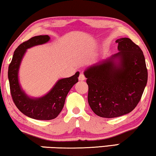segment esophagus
<instances>
[{
    "instance_id": "1",
    "label": "esophagus",
    "mask_w": 156,
    "mask_h": 156,
    "mask_svg": "<svg viewBox=\"0 0 156 156\" xmlns=\"http://www.w3.org/2000/svg\"><path fill=\"white\" fill-rule=\"evenodd\" d=\"M85 79H86V77H85V76L83 74H80V76H79V80L84 81L85 80Z\"/></svg>"
}]
</instances>
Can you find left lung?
Returning <instances> with one entry per match:
<instances>
[{"mask_svg":"<svg viewBox=\"0 0 156 156\" xmlns=\"http://www.w3.org/2000/svg\"><path fill=\"white\" fill-rule=\"evenodd\" d=\"M119 52L84 71L88 102L97 116L115 118L132 112L141 99L148 70L141 49L127 37L116 40Z\"/></svg>","mask_w":156,"mask_h":156,"instance_id":"left-lung-1","label":"left lung"}]
</instances>
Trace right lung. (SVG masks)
<instances>
[{
	"label": "right lung",
	"instance_id": "add662e5",
	"mask_svg": "<svg viewBox=\"0 0 156 156\" xmlns=\"http://www.w3.org/2000/svg\"><path fill=\"white\" fill-rule=\"evenodd\" d=\"M48 35H38L20 44L15 50L8 67V80L12 101L17 108L30 118L37 120L55 119L62 110L65 99L72 87L78 82L80 72L68 78L58 80L46 95L40 98H30L21 89L18 81V71L26 50L32 47L48 42Z\"/></svg>",
	"mask_w": 156,
	"mask_h": 156
}]
</instances>
